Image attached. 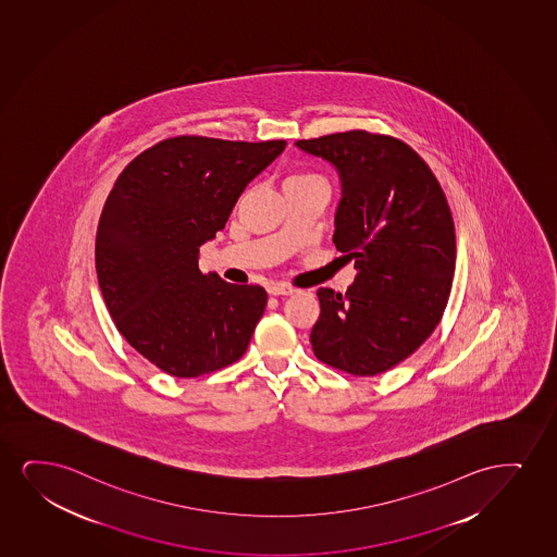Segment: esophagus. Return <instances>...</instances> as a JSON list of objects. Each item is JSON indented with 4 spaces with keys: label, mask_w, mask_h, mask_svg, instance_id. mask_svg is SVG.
Instances as JSON below:
<instances>
[{
    "label": "esophagus",
    "mask_w": 557,
    "mask_h": 557,
    "mask_svg": "<svg viewBox=\"0 0 557 557\" xmlns=\"http://www.w3.org/2000/svg\"><path fill=\"white\" fill-rule=\"evenodd\" d=\"M268 293L274 295V297H289V295H295L297 289L290 287V285H285V283H275V285L268 287Z\"/></svg>",
    "instance_id": "obj_1"
}]
</instances>
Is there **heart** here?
I'll use <instances>...</instances> for the list:
<instances>
[{"instance_id":"heart-1","label":"heart","mask_w":557,"mask_h":557,"mask_svg":"<svg viewBox=\"0 0 557 557\" xmlns=\"http://www.w3.org/2000/svg\"><path fill=\"white\" fill-rule=\"evenodd\" d=\"M308 183H323V180L315 174H295L287 177L283 187H295V185H308Z\"/></svg>"}]
</instances>
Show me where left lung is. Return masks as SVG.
Masks as SVG:
<instances>
[{"instance_id": "8db88e82", "label": "left lung", "mask_w": 557, "mask_h": 557, "mask_svg": "<svg viewBox=\"0 0 557 557\" xmlns=\"http://www.w3.org/2000/svg\"><path fill=\"white\" fill-rule=\"evenodd\" d=\"M339 177L333 242L357 275L318 290L310 334L319 361L376 376L418 349L441 323L456 272V228L441 183L408 145L367 132L297 141Z\"/></svg>"}]
</instances>
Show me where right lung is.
<instances>
[{
	"label": "right lung",
	"instance_id": "add662e5",
	"mask_svg": "<svg viewBox=\"0 0 557 557\" xmlns=\"http://www.w3.org/2000/svg\"><path fill=\"white\" fill-rule=\"evenodd\" d=\"M285 141H160L124 168L96 234V274L119 333L175 377L238 361L267 308L259 285H234L198 268L244 188Z\"/></svg>",
	"mask_w": 557,
	"mask_h": 557
}]
</instances>
